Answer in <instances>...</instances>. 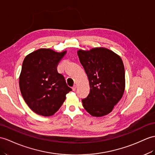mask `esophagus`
I'll list each match as a JSON object with an SVG mask.
<instances>
[{
	"instance_id": "1",
	"label": "esophagus",
	"mask_w": 155,
	"mask_h": 155,
	"mask_svg": "<svg viewBox=\"0 0 155 155\" xmlns=\"http://www.w3.org/2000/svg\"><path fill=\"white\" fill-rule=\"evenodd\" d=\"M75 89H76V85H74L72 87V90L74 91H75Z\"/></svg>"
}]
</instances>
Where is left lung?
<instances>
[{
    "label": "left lung",
    "mask_w": 155,
    "mask_h": 155,
    "mask_svg": "<svg viewBox=\"0 0 155 155\" xmlns=\"http://www.w3.org/2000/svg\"><path fill=\"white\" fill-rule=\"evenodd\" d=\"M80 61L87 75L90 93L82 99L83 106L93 116L111 112L125 89V70L122 58L103 47L79 50Z\"/></svg>",
    "instance_id": "1"
}]
</instances>
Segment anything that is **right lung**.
Instances as JSON below:
<instances>
[{"instance_id":"1","label":"right lung","mask_w":155,"mask_h":155,"mask_svg":"<svg viewBox=\"0 0 155 155\" xmlns=\"http://www.w3.org/2000/svg\"><path fill=\"white\" fill-rule=\"evenodd\" d=\"M66 51L55 52L40 48L25 56L19 78L20 89L25 102L36 114L53 115L62 106L66 95L71 89L57 66Z\"/></svg>"}]
</instances>
